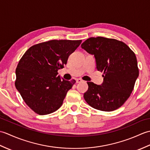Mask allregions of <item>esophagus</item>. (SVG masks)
<instances>
[{
    "mask_svg": "<svg viewBox=\"0 0 150 150\" xmlns=\"http://www.w3.org/2000/svg\"><path fill=\"white\" fill-rule=\"evenodd\" d=\"M82 79H76V82H77V83H80V82H82Z\"/></svg>",
    "mask_w": 150,
    "mask_h": 150,
    "instance_id": "34e87169",
    "label": "esophagus"
}]
</instances>
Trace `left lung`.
Returning <instances> with one entry per match:
<instances>
[{
  "label": "left lung",
  "instance_id": "8db88e82",
  "mask_svg": "<svg viewBox=\"0 0 150 150\" xmlns=\"http://www.w3.org/2000/svg\"><path fill=\"white\" fill-rule=\"evenodd\" d=\"M81 47L94 55L97 69L103 72L104 77L102 85L87 82L85 100L100 111H111L119 108L129 97L139 76L135 53L122 41L103 37L89 38Z\"/></svg>",
  "mask_w": 150,
  "mask_h": 150
}]
</instances>
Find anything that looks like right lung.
<instances>
[{"label": "right lung", "mask_w": 150, "mask_h": 150, "mask_svg": "<svg viewBox=\"0 0 150 150\" xmlns=\"http://www.w3.org/2000/svg\"><path fill=\"white\" fill-rule=\"evenodd\" d=\"M82 40H51L30 47L16 68L15 85L22 99L35 113L44 115L62 106L68 91L75 83L60 79L70 54Z\"/></svg>", "instance_id": "1"}]
</instances>
